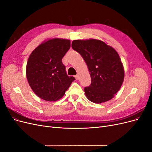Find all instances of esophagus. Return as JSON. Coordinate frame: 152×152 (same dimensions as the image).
I'll return each mask as SVG.
<instances>
[{"label": "esophagus", "mask_w": 152, "mask_h": 152, "mask_svg": "<svg viewBox=\"0 0 152 152\" xmlns=\"http://www.w3.org/2000/svg\"><path fill=\"white\" fill-rule=\"evenodd\" d=\"M75 79H76V80H79V74H77V75H76L75 76Z\"/></svg>", "instance_id": "obj_1"}]
</instances>
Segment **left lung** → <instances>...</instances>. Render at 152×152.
I'll use <instances>...</instances> for the list:
<instances>
[{
  "label": "left lung",
  "mask_w": 152,
  "mask_h": 152,
  "mask_svg": "<svg viewBox=\"0 0 152 152\" xmlns=\"http://www.w3.org/2000/svg\"><path fill=\"white\" fill-rule=\"evenodd\" d=\"M72 47L83 58L90 73L91 84L84 88L87 99L95 103L112 99L124 79V66L117 52L103 41L93 39L74 40Z\"/></svg>",
  "instance_id": "8db88e82"
}]
</instances>
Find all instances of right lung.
I'll return each mask as SVG.
<instances>
[{
  "instance_id": "add662e5",
  "label": "right lung",
  "mask_w": 152,
  "mask_h": 152,
  "mask_svg": "<svg viewBox=\"0 0 152 152\" xmlns=\"http://www.w3.org/2000/svg\"><path fill=\"white\" fill-rule=\"evenodd\" d=\"M70 48V40L54 38L40 44L30 55L26 68L27 80L40 98L48 102L59 99L75 80L67 75L62 63Z\"/></svg>"
}]
</instances>
